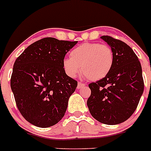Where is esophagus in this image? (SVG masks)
Masks as SVG:
<instances>
[{
    "label": "esophagus",
    "instance_id": "34e87169",
    "mask_svg": "<svg viewBox=\"0 0 151 151\" xmlns=\"http://www.w3.org/2000/svg\"><path fill=\"white\" fill-rule=\"evenodd\" d=\"M84 86H85V84H83V83H82V82H78V86H77V88L81 89Z\"/></svg>",
    "mask_w": 151,
    "mask_h": 151
}]
</instances>
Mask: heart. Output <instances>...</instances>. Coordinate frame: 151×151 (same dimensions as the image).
Wrapping results in <instances>:
<instances>
[{"label":"heart","mask_w":151,"mask_h":151,"mask_svg":"<svg viewBox=\"0 0 151 151\" xmlns=\"http://www.w3.org/2000/svg\"><path fill=\"white\" fill-rule=\"evenodd\" d=\"M114 62L111 47L98 43H86L73 49L69 58L63 60V69L70 78L81 72L89 80L98 81L111 71Z\"/></svg>","instance_id":"obj_1"}]
</instances>
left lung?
<instances>
[{
	"label": "left lung",
	"instance_id": "1",
	"mask_svg": "<svg viewBox=\"0 0 151 151\" xmlns=\"http://www.w3.org/2000/svg\"><path fill=\"white\" fill-rule=\"evenodd\" d=\"M101 39L113 51V65L105 78L89 84L91 94L87 106L95 120L112 125L125 121L135 111L144 81L141 63L128 44L108 35Z\"/></svg>",
	"mask_w": 151,
	"mask_h": 151
}]
</instances>
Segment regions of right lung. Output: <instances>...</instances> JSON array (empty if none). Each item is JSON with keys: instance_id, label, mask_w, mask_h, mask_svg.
<instances>
[{"instance_id": "add662e5", "label": "right lung", "mask_w": 151, "mask_h": 151, "mask_svg": "<svg viewBox=\"0 0 151 151\" xmlns=\"http://www.w3.org/2000/svg\"><path fill=\"white\" fill-rule=\"evenodd\" d=\"M77 43L43 38L27 47L15 60L10 86L16 105L35 126H52L65 116L78 82L66 74L63 60Z\"/></svg>"}]
</instances>
